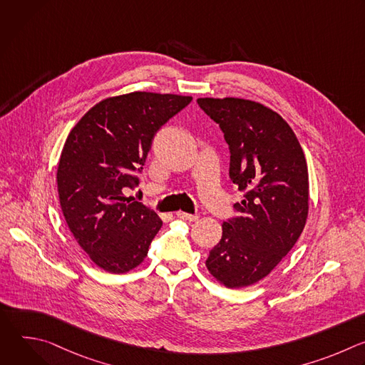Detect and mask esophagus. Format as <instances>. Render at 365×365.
<instances>
[{
    "mask_svg": "<svg viewBox=\"0 0 365 365\" xmlns=\"http://www.w3.org/2000/svg\"><path fill=\"white\" fill-rule=\"evenodd\" d=\"M176 217L178 218H180V220H185V221H196L197 218H199V215L197 214H186V212H182V211H179L178 214H176Z\"/></svg>",
    "mask_w": 365,
    "mask_h": 365,
    "instance_id": "1",
    "label": "esophagus"
}]
</instances>
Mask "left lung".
Returning a JSON list of instances; mask_svg holds the SVG:
<instances>
[{
  "label": "left lung",
  "mask_w": 365,
  "mask_h": 365,
  "mask_svg": "<svg viewBox=\"0 0 365 365\" xmlns=\"http://www.w3.org/2000/svg\"><path fill=\"white\" fill-rule=\"evenodd\" d=\"M196 102L220 125L231 154L230 179L245 192L205 264L227 287L250 286L282 262L304 228V154L289 124L262 103L238 98Z\"/></svg>",
  "instance_id": "left-lung-1"
}]
</instances>
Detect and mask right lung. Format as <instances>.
Instances as JSON below:
<instances>
[{
	"label": "right lung",
	"mask_w": 365,
	"mask_h": 365,
	"mask_svg": "<svg viewBox=\"0 0 365 365\" xmlns=\"http://www.w3.org/2000/svg\"><path fill=\"white\" fill-rule=\"evenodd\" d=\"M190 101L153 92L108 98L68 135L58 168L62 212L81 248L106 272L141 264L162 228L150 206L125 193L140 183L155 133Z\"/></svg>",
	"instance_id": "right-lung-1"
}]
</instances>
